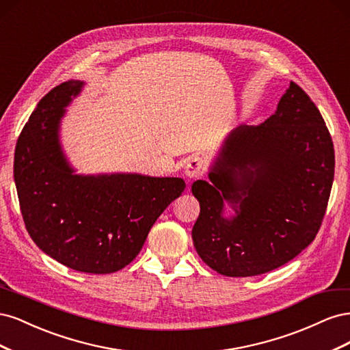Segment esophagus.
Instances as JSON below:
<instances>
[{
  "label": "esophagus",
  "mask_w": 350,
  "mask_h": 350,
  "mask_svg": "<svg viewBox=\"0 0 350 350\" xmlns=\"http://www.w3.org/2000/svg\"><path fill=\"white\" fill-rule=\"evenodd\" d=\"M206 169H207V165L203 157H193L189 159V162L185 166V175L189 179H196V178L203 176Z\"/></svg>",
  "instance_id": "34e87169"
}]
</instances>
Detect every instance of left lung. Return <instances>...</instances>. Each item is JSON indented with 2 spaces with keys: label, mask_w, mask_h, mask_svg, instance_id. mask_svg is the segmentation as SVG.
<instances>
[{
  "label": "left lung",
  "mask_w": 350,
  "mask_h": 350,
  "mask_svg": "<svg viewBox=\"0 0 350 350\" xmlns=\"http://www.w3.org/2000/svg\"><path fill=\"white\" fill-rule=\"evenodd\" d=\"M208 178L191 187L201 260L230 278L283 266L315 239L330 198L334 147L319 108L291 81L276 113L230 133ZM225 199L236 207L232 219L221 216Z\"/></svg>",
  "instance_id": "left-lung-1"
}]
</instances>
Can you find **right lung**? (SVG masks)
<instances>
[{
    "label": "right lung",
    "mask_w": 350,
    "mask_h": 350,
    "mask_svg": "<svg viewBox=\"0 0 350 350\" xmlns=\"http://www.w3.org/2000/svg\"><path fill=\"white\" fill-rule=\"evenodd\" d=\"M83 83L48 92L18 135L14 181L26 229L64 266L93 274L118 271L140 252L162 211L183 194L181 178L137 174L74 175L58 144V121Z\"/></svg>",
    "instance_id": "right-lung-1"
}]
</instances>
